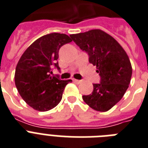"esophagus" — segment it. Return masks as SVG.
I'll use <instances>...</instances> for the list:
<instances>
[{
	"mask_svg": "<svg viewBox=\"0 0 148 148\" xmlns=\"http://www.w3.org/2000/svg\"><path fill=\"white\" fill-rule=\"evenodd\" d=\"M74 82H75V83H77V84H80V83H81V81H82V80H76V79H74Z\"/></svg>",
	"mask_w": 148,
	"mask_h": 148,
	"instance_id": "1",
	"label": "esophagus"
}]
</instances>
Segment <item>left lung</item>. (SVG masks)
<instances>
[{
	"mask_svg": "<svg viewBox=\"0 0 148 148\" xmlns=\"http://www.w3.org/2000/svg\"><path fill=\"white\" fill-rule=\"evenodd\" d=\"M89 55V62L97 66L100 83L93 84L92 93L83 96L90 108L106 112L121 100L128 88L132 68L128 55L113 37L100 29L70 36Z\"/></svg>",
	"mask_w": 148,
	"mask_h": 148,
	"instance_id": "1",
	"label": "left lung"
}]
</instances>
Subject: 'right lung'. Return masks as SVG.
<instances>
[{"mask_svg": "<svg viewBox=\"0 0 148 148\" xmlns=\"http://www.w3.org/2000/svg\"><path fill=\"white\" fill-rule=\"evenodd\" d=\"M66 34L53 32L32 43L19 60L15 71V84L24 101L35 110L49 111L61 102L64 90L71 80L51 76L62 45L71 42Z\"/></svg>", "mask_w": 148, "mask_h": 148, "instance_id": "right-lung-1", "label": "right lung"}]
</instances>
